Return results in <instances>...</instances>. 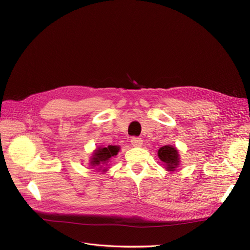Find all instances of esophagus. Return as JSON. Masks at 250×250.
I'll return each mask as SVG.
<instances>
[{
    "label": "esophagus",
    "mask_w": 250,
    "mask_h": 250,
    "mask_svg": "<svg viewBox=\"0 0 250 250\" xmlns=\"http://www.w3.org/2000/svg\"><path fill=\"white\" fill-rule=\"evenodd\" d=\"M131 145L133 146H141L143 145V139L141 137L134 136L131 138Z\"/></svg>",
    "instance_id": "obj_1"
}]
</instances>
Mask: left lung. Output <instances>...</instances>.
<instances>
[{
	"label": "left lung",
	"mask_w": 250,
	"mask_h": 250,
	"mask_svg": "<svg viewBox=\"0 0 250 250\" xmlns=\"http://www.w3.org/2000/svg\"><path fill=\"white\" fill-rule=\"evenodd\" d=\"M158 156L169 171H173L179 163L177 149L171 146H162L158 151Z\"/></svg>",
	"instance_id": "8db88e82"
}]
</instances>
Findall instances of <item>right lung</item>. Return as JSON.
I'll use <instances>...</instances> for the list:
<instances>
[{"label": "right lung", "mask_w": 250, "mask_h": 250, "mask_svg": "<svg viewBox=\"0 0 250 250\" xmlns=\"http://www.w3.org/2000/svg\"><path fill=\"white\" fill-rule=\"evenodd\" d=\"M119 148L120 147L117 146H108L107 147L97 148L93 155L91 164L93 166H101L99 168L104 167V164H106L109 159L118 154Z\"/></svg>", "instance_id": "add662e5"}]
</instances>
